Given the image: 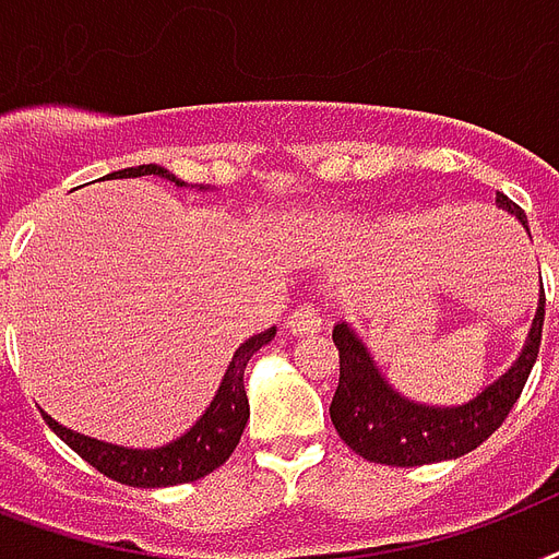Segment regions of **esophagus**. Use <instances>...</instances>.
Instances as JSON below:
<instances>
[{"mask_svg":"<svg viewBox=\"0 0 559 559\" xmlns=\"http://www.w3.org/2000/svg\"><path fill=\"white\" fill-rule=\"evenodd\" d=\"M287 328L293 333H316L322 331V313H319V307L305 301V305H298L293 313L287 316Z\"/></svg>","mask_w":559,"mask_h":559,"instance_id":"34e87169","label":"esophagus"}]
</instances>
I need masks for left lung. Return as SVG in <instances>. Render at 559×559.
I'll return each mask as SVG.
<instances>
[{
  "label": "left lung",
  "instance_id": "8db88e82",
  "mask_svg": "<svg viewBox=\"0 0 559 559\" xmlns=\"http://www.w3.org/2000/svg\"><path fill=\"white\" fill-rule=\"evenodd\" d=\"M504 211L516 214L528 226L525 211L504 193H496ZM546 322V293L531 324L528 342L511 371L487 385L467 406L429 408L408 403L389 389L382 373L373 366L366 345L348 324L333 328V345L340 350V385L331 403V420L350 450L373 464L389 467H420L435 461L461 459L490 438L516 406L528 373L537 362L539 342Z\"/></svg>",
  "mask_w": 559,
  "mask_h": 559
}]
</instances>
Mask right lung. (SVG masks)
<instances>
[{
    "mask_svg": "<svg viewBox=\"0 0 559 559\" xmlns=\"http://www.w3.org/2000/svg\"><path fill=\"white\" fill-rule=\"evenodd\" d=\"M151 174L153 177L170 179L179 188L188 186V182L177 179L170 170L159 168V165L124 168L109 174V177L130 179L151 177ZM272 336H275V328L258 333V336H252V340L243 342L237 348L235 359H231L226 377L219 382L217 397L209 406V412L197 420V426H191V432H186L182 438L168 443V447H159V450H124V447H112V443L95 441V438H86V435L66 429L57 420H51L46 412H43V417H46V424L55 429V435L66 447H72L86 464H92V467L104 473L107 478H112V481H121V485L130 487L188 485V481H197V478L214 473L235 452L237 441H240V435L246 429V420H249V400H246L243 389L246 362L266 342H272Z\"/></svg>",
    "mask_w": 559,
    "mask_h": 559,
    "instance_id": "1",
    "label": "right lung"
}]
</instances>
